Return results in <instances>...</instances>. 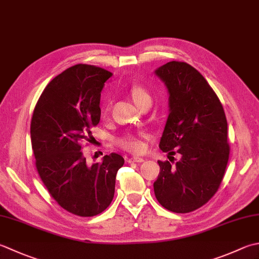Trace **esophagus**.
<instances>
[{"label": "esophagus", "instance_id": "1", "mask_svg": "<svg viewBox=\"0 0 259 259\" xmlns=\"http://www.w3.org/2000/svg\"><path fill=\"white\" fill-rule=\"evenodd\" d=\"M145 159L143 157H138V156H134L130 158V161H134V163H143Z\"/></svg>", "mask_w": 259, "mask_h": 259}]
</instances>
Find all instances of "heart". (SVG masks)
I'll list each match as a JSON object with an SVG mask.
<instances>
[{"label": "heart", "mask_w": 259, "mask_h": 259, "mask_svg": "<svg viewBox=\"0 0 259 259\" xmlns=\"http://www.w3.org/2000/svg\"><path fill=\"white\" fill-rule=\"evenodd\" d=\"M130 95L134 99L135 102L138 106H143L145 104H151L153 102V96L145 86L140 84H133L130 86ZM143 135H135V134H126L119 138L118 143L123 148L131 151H140L144 148L143 143Z\"/></svg>", "instance_id": "heart-1"}]
</instances>
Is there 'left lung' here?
<instances>
[{
	"label": "left lung",
	"mask_w": 259,
	"mask_h": 259,
	"mask_svg": "<svg viewBox=\"0 0 259 259\" xmlns=\"http://www.w3.org/2000/svg\"><path fill=\"white\" fill-rule=\"evenodd\" d=\"M155 74L169 94L159 148L181 154L174 166L158 160L155 195L165 209L187 213L204 205L224 179L230 151L226 114L214 91L191 65L169 62Z\"/></svg>",
	"instance_id": "1"
}]
</instances>
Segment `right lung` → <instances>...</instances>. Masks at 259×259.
Returning <instances> with one entry per match:
<instances>
[{
  "mask_svg": "<svg viewBox=\"0 0 259 259\" xmlns=\"http://www.w3.org/2000/svg\"><path fill=\"white\" fill-rule=\"evenodd\" d=\"M111 76L96 66H72L46 86L32 114L38 174L53 199L75 215L94 217L110 205L116 173L124 164L122 156L112 153L90 166L80 150L100 122L101 92Z\"/></svg>",
  "mask_w": 259,
  "mask_h": 259,
  "instance_id": "add662e5",
  "label": "right lung"
}]
</instances>
